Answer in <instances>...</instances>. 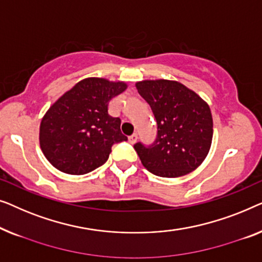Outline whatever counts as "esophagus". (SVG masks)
Instances as JSON below:
<instances>
[{
  "label": "esophagus",
  "mask_w": 262,
  "mask_h": 262,
  "mask_svg": "<svg viewBox=\"0 0 262 262\" xmlns=\"http://www.w3.org/2000/svg\"><path fill=\"white\" fill-rule=\"evenodd\" d=\"M128 141H129L130 143H135L136 141H138V134H136V133H134V134H132L130 136H128Z\"/></svg>",
  "instance_id": "34e87169"
}]
</instances>
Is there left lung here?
<instances>
[{
    "label": "left lung",
    "mask_w": 262,
    "mask_h": 262,
    "mask_svg": "<svg viewBox=\"0 0 262 262\" xmlns=\"http://www.w3.org/2000/svg\"><path fill=\"white\" fill-rule=\"evenodd\" d=\"M136 89L152 109L158 129L152 145H134L143 166L164 178L192 172L203 163L211 146L209 105L174 80H143L136 83Z\"/></svg>",
    "instance_id": "8db88e82"
}]
</instances>
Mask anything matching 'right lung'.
<instances>
[{"label":"right lung","instance_id":"1","mask_svg":"<svg viewBox=\"0 0 262 262\" xmlns=\"http://www.w3.org/2000/svg\"><path fill=\"white\" fill-rule=\"evenodd\" d=\"M126 89L123 82L85 78L62 95L40 124L46 159L68 174H85L102 166L114 143L127 141L121 120L108 114L110 99Z\"/></svg>","mask_w":262,"mask_h":262}]
</instances>
